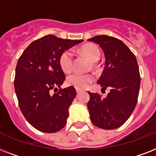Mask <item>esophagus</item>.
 Segmentation results:
<instances>
[{
  "label": "esophagus",
  "instance_id": "34e87169",
  "mask_svg": "<svg viewBox=\"0 0 156 156\" xmlns=\"http://www.w3.org/2000/svg\"><path fill=\"white\" fill-rule=\"evenodd\" d=\"M80 92H81V90H80V89H76V94H80Z\"/></svg>",
  "mask_w": 156,
  "mask_h": 156
}]
</instances>
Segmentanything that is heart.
I'll return each instance as SVG.
<instances>
[{"mask_svg": "<svg viewBox=\"0 0 156 156\" xmlns=\"http://www.w3.org/2000/svg\"><path fill=\"white\" fill-rule=\"evenodd\" d=\"M81 52L92 62H97L100 58L101 53L98 47L95 44H86L81 48ZM59 63L64 72H70L73 67V53L71 49L65 50L60 56ZM94 79L90 73H80L75 72L67 78V84L79 89H84Z\"/></svg>", "mask_w": 156, "mask_h": 156, "instance_id": "b5f03b06", "label": "heart"}]
</instances>
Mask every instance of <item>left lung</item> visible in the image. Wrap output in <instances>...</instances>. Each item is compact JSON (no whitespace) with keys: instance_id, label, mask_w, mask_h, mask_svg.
<instances>
[{"instance_id":"obj_1","label":"left lung","mask_w":156,"mask_h":156,"mask_svg":"<svg viewBox=\"0 0 156 156\" xmlns=\"http://www.w3.org/2000/svg\"><path fill=\"white\" fill-rule=\"evenodd\" d=\"M88 41L99 44L104 53L105 67L98 84L110 89L104 98L89 92L90 119L100 129H115L126 122L137 104L141 83L137 59L124 42L115 37L101 35Z\"/></svg>"}]
</instances>
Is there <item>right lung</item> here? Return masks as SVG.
<instances>
[{"mask_svg":"<svg viewBox=\"0 0 156 156\" xmlns=\"http://www.w3.org/2000/svg\"><path fill=\"white\" fill-rule=\"evenodd\" d=\"M82 41L48 35L32 42L18 60L14 89L19 107L39 131L58 132L67 123L76 92L73 86L60 89L66 77L59 58L65 50ZM53 90L57 93L53 94Z\"/></svg>","mask_w":156,"mask_h":156,"instance_id":"obj_1","label":"right lung"}]
</instances>
